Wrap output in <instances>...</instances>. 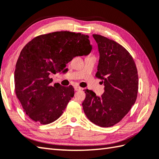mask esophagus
<instances>
[{
	"label": "esophagus",
	"instance_id": "1",
	"mask_svg": "<svg viewBox=\"0 0 159 159\" xmlns=\"http://www.w3.org/2000/svg\"><path fill=\"white\" fill-rule=\"evenodd\" d=\"M74 89H75V91H79V90H81L82 88L79 86H75L74 87Z\"/></svg>",
	"mask_w": 159,
	"mask_h": 159
}]
</instances>
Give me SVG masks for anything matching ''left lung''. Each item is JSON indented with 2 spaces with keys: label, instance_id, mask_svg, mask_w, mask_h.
I'll list each match as a JSON object with an SVG mask.
<instances>
[{
  "label": "left lung",
  "instance_id": "1",
  "mask_svg": "<svg viewBox=\"0 0 159 159\" xmlns=\"http://www.w3.org/2000/svg\"><path fill=\"white\" fill-rule=\"evenodd\" d=\"M100 54L96 76L104 83V93L96 96L85 89L83 108L95 125L111 127L123 119L135 103L139 77L135 62L122 45L98 34H93Z\"/></svg>",
  "mask_w": 159,
  "mask_h": 159
}]
</instances>
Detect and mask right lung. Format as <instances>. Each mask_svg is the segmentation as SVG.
Returning a JSON list of instances; mask_svg holds the SVG:
<instances>
[{"mask_svg": "<svg viewBox=\"0 0 159 159\" xmlns=\"http://www.w3.org/2000/svg\"><path fill=\"white\" fill-rule=\"evenodd\" d=\"M92 49L89 36L68 31L35 37L24 47L14 71L15 92L31 119L47 125L57 120L74 95L71 85H50L53 74Z\"/></svg>", "mask_w": 159, "mask_h": 159, "instance_id": "add662e5", "label": "right lung"}]
</instances>
